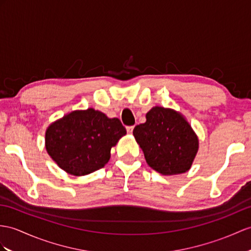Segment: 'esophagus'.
<instances>
[{
    "label": "esophagus",
    "mask_w": 251,
    "mask_h": 251,
    "mask_svg": "<svg viewBox=\"0 0 251 251\" xmlns=\"http://www.w3.org/2000/svg\"><path fill=\"white\" fill-rule=\"evenodd\" d=\"M133 129H134V126H126V132L129 134H132Z\"/></svg>",
    "instance_id": "esophagus-1"
}]
</instances>
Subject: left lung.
<instances>
[{"label":"left lung","mask_w":251,"mask_h":251,"mask_svg":"<svg viewBox=\"0 0 251 251\" xmlns=\"http://www.w3.org/2000/svg\"><path fill=\"white\" fill-rule=\"evenodd\" d=\"M133 135L147 164L163 176L180 175L191 169L199 149V139L181 113L154 106L146 122L136 126Z\"/></svg>","instance_id":"left-lung-1"}]
</instances>
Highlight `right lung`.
I'll return each instance as SVG.
<instances>
[{
  "label": "right lung",
  "instance_id": "obj_1",
  "mask_svg": "<svg viewBox=\"0 0 251 251\" xmlns=\"http://www.w3.org/2000/svg\"><path fill=\"white\" fill-rule=\"evenodd\" d=\"M126 134L118 118H108L93 107L76 109L47 127L45 146L59 168L82 176L104 167L111 149Z\"/></svg>",
  "mask_w": 251,
  "mask_h": 251
}]
</instances>
